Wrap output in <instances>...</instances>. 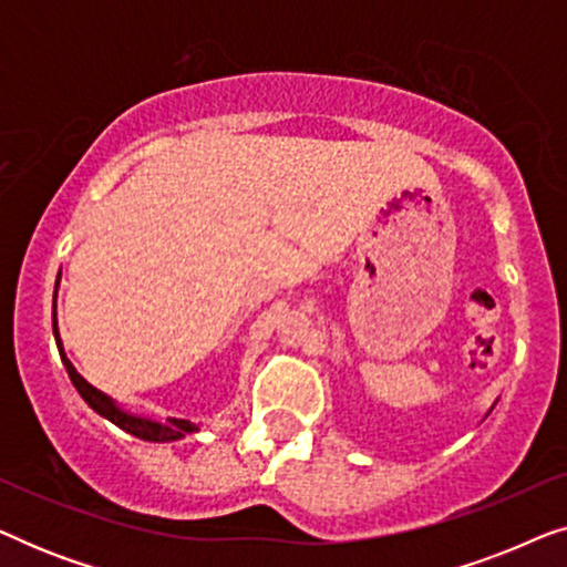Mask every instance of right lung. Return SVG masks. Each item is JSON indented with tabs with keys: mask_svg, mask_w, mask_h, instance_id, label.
<instances>
[{
	"mask_svg": "<svg viewBox=\"0 0 567 567\" xmlns=\"http://www.w3.org/2000/svg\"><path fill=\"white\" fill-rule=\"evenodd\" d=\"M53 336H56V346H59V353H61V361H64V367L69 371V379H72V384L76 386V392L82 394L84 402L100 413L107 421L118 425L131 436L136 439H144V441H177L183 439L185 433H193L198 431L196 423H188V421H177V417H169L167 423H157V421H150V417H136V415H128L123 413V410L115 405L111 398H105L103 392L95 390V386L84 382V379L76 374V369L72 367V361L66 359L64 351H61V340H59V330H56V312H53Z\"/></svg>",
	"mask_w": 567,
	"mask_h": 567,
	"instance_id": "obj_1",
	"label": "right lung"
}]
</instances>
